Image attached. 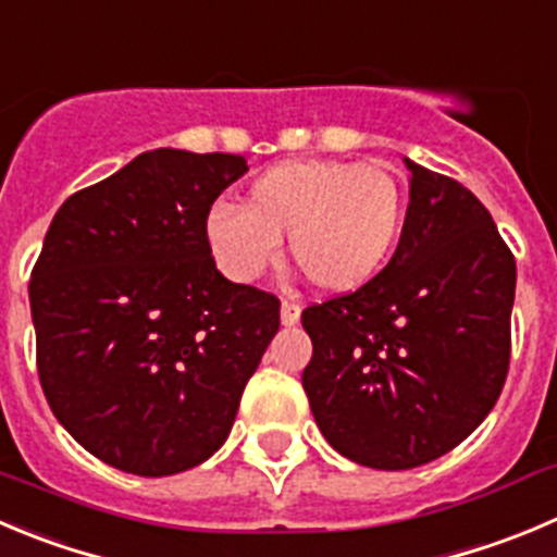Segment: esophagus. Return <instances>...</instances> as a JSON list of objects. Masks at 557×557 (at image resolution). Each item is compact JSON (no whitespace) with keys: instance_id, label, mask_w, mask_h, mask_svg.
Returning a JSON list of instances; mask_svg holds the SVG:
<instances>
[{"instance_id":"esophagus-1","label":"esophagus","mask_w":557,"mask_h":557,"mask_svg":"<svg viewBox=\"0 0 557 557\" xmlns=\"http://www.w3.org/2000/svg\"><path fill=\"white\" fill-rule=\"evenodd\" d=\"M298 320H300V304L293 298V295H287V298L282 300V322L287 327H293L298 325Z\"/></svg>"}]
</instances>
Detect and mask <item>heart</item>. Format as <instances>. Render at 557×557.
<instances>
[{
	"mask_svg": "<svg viewBox=\"0 0 557 557\" xmlns=\"http://www.w3.org/2000/svg\"><path fill=\"white\" fill-rule=\"evenodd\" d=\"M407 194L383 163L304 158L264 169L240 208L215 205L205 240L215 264L251 284L282 262V237L317 289L355 293L383 273L405 232Z\"/></svg>",
	"mask_w": 557,
	"mask_h": 557,
	"instance_id": "obj_1",
	"label": "heart"
}]
</instances>
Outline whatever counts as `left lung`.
<instances>
[{"instance_id": "8db88e82", "label": "left lung", "mask_w": 557, "mask_h": 557, "mask_svg": "<svg viewBox=\"0 0 557 557\" xmlns=\"http://www.w3.org/2000/svg\"><path fill=\"white\" fill-rule=\"evenodd\" d=\"M410 169L405 232L383 273L309 306L304 388L325 441L374 470L443 457L490 416L511 355L517 264L457 180Z\"/></svg>"}]
</instances>
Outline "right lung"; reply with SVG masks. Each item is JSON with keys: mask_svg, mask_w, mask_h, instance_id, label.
Instances as JSON below:
<instances>
[{"mask_svg": "<svg viewBox=\"0 0 557 557\" xmlns=\"http://www.w3.org/2000/svg\"><path fill=\"white\" fill-rule=\"evenodd\" d=\"M246 158L150 150L65 199L29 282L37 374L100 462L174 475L213 457L278 331V298L219 273L205 219Z\"/></svg>", "mask_w": 557, "mask_h": 557, "instance_id": "add662e5", "label": "right lung"}]
</instances>
